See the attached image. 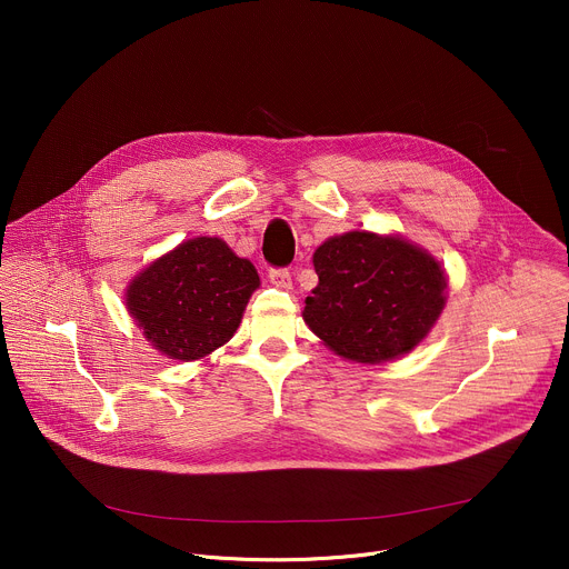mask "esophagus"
<instances>
[{
	"label": "esophagus",
	"mask_w": 569,
	"mask_h": 569,
	"mask_svg": "<svg viewBox=\"0 0 569 569\" xmlns=\"http://www.w3.org/2000/svg\"><path fill=\"white\" fill-rule=\"evenodd\" d=\"M269 281H272L277 288H283V290H290V288H292L290 272H288V269H281V267L269 269Z\"/></svg>",
	"instance_id": "34e87169"
}]
</instances>
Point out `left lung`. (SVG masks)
<instances>
[{
  "label": "left lung",
  "mask_w": 569,
  "mask_h": 569,
  "mask_svg": "<svg viewBox=\"0 0 569 569\" xmlns=\"http://www.w3.org/2000/svg\"><path fill=\"white\" fill-rule=\"evenodd\" d=\"M318 286L305 322L343 360L380 365L410 352L445 307L440 262L399 234L352 230L313 253Z\"/></svg>",
  "instance_id": "left-lung-1"
}]
</instances>
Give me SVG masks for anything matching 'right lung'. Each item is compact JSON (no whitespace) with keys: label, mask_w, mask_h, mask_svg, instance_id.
Masks as SVG:
<instances>
[{"label":"right lung","mask_w":569,"mask_h":569,"mask_svg":"<svg viewBox=\"0 0 569 569\" xmlns=\"http://www.w3.org/2000/svg\"><path fill=\"white\" fill-rule=\"evenodd\" d=\"M256 267L219 237H193L129 283L127 309L144 339L170 360H202L237 332Z\"/></svg>","instance_id":"1"}]
</instances>
